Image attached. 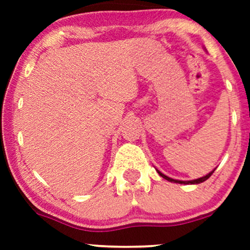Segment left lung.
<instances>
[{"instance_id":"left-lung-1","label":"left lung","mask_w":250,"mask_h":250,"mask_svg":"<svg viewBox=\"0 0 250 250\" xmlns=\"http://www.w3.org/2000/svg\"><path fill=\"white\" fill-rule=\"evenodd\" d=\"M214 170H215V169H214ZM214 170H211L210 173H208L207 175H205V176H202V177H199V179H196V180H191V181H181V180H175V179H171V177H169V176H167V175L162 174L161 171H160V170H157V169H156V171H157V173H159L160 176H162L163 179H165V180L169 181V182H174V183H181V185H199V183H202V182H205L206 180H208L209 177L211 176V174L214 173Z\"/></svg>"}]
</instances>
